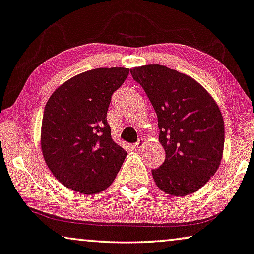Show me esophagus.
I'll list each match as a JSON object with an SVG mask.
<instances>
[{
	"label": "esophagus",
	"mask_w": 254,
	"mask_h": 254,
	"mask_svg": "<svg viewBox=\"0 0 254 254\" xmlns=\"http://www.w3.org/2000/svg\"><path fill=\"white\" fill-rule=\"evenodd\" d=\"M144 144H145V139L140 138V139H138V142L132 145V147H134L136 151H139V149H142V147L144 146Z\"/></svg>",
	"instance_id": "1"
}]
</instances>
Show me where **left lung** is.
<instances>
[{
  "instance_id": "left-lung-1",
  "label": "left lung",
  "mask_w": 254,
  "mask_h": 254,
  "mask_svg": "<svg viewBox=\"0 0 254 254\" xmlns=\"http://www.w3.org/2000/svg\"><path fill=\"white\" fill-rule=\"evenodd\" d=\"M157 115L165 161L152 170L156 186L182 197L196 192L222 162L225 128L214 98L192 77L163 65L130 69Z\"/></svg>"
}]
</instances>
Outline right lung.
<instances>
[{"label":"right lung","mask_w":254,"mask_h":254,"mask_svg":"<svg viewBox=\"0 0 254 254\" xmlns=\"http://www.w3.org/2000/svg\"><path fill=\"white\" fill-rule=\"evenodd\" d=\"M129 68L100 67L58 86L45 106L40 145L48 169L66 188L101 192L119 172L127 152L114 142L107 112Z\"/></svg>","instance_id":"add662e5"}]
</instances>
